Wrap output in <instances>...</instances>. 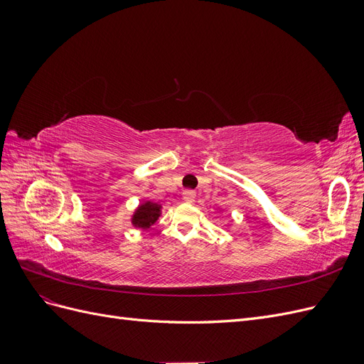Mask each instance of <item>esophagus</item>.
Instances as JSON below:
<instances>
[{"instance_id":"obj_1","label":"esophagus","mask_w":364,"mask_h":364,"mask_svg":"<svg viewBox=\"0 0 364 364\" xmlns=\"http://www.w3.org/2000/svg\"><path fill=\"white\" fill-rule=\"evenodd\" d=\"M182 199H183V202H186V203H191V202H194V199H196V193L191 191V190H186V191L182 193Z\"/></svg>"}]
</instances>
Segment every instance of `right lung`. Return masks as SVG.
<instances>
[{
	"label": "right lung",
	"mask_w": 364,
	"mask_h": 364,
	"mask_svg": "<svg viewBox=\"0 0 364 364\" xmlns=\"http://www.w3.org/2000/svg\"><path fill=\"white\" fill-rule=\"evenodd\" d=\"M159 215H161V205L147 200L136 208V211L134 213V215H132V225L135 228L149 229L151 225H155L158 222Z\"/></svg>",
	"instance_id": "obj_1"
}]
</instances>
